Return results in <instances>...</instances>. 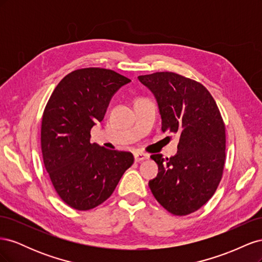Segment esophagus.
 <instances>
[{
  "label": "esophagus",
  "mask_w": 262,
  "mask_h": 262,
  "mask_svg": "<svg viewBox=\"0 0 262 262\" xmlns=\"http://www.w3.org/2000/svg\"><path fill=\"white\" fill-rule=\"evenodd\" d=\"M147 157H148V155L144 154V153H140V152L134 153V161L136 162H142V161L146 160Z\"/></svg>",
  "instance_id": "obj_1"
}]
</instances>
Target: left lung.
I'll return each mask as SVG.
<instances>
[{"instance_id": "left-lung-1", "label": "left lung", "mask_w": 262, "mask_h": 262, "mask_svg": "<svg viewBox=\"0 0 262 262\" xmlns=\"http://www.w3.org/2000/svg\"><path fill=\"white\" fill-rule=\"evenodd\" d=\"M154 94L162 131L179 134L178 152L150 158L158 165L148 186L173 215H188L207 203L222 179L225 164V124L210 92L199 82L172 72L140 75Z\"/></svg>"}]
</instances>
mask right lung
Here are the masks:
<instances>
[{"instance_id":"right-lung-1","label":"right lung","mask_w":262,"mask_h":262,"mask_svg":"<svg viewBox=\"0 0 262 262\" xmlns=\"http://www.w3.org/2000/svg\"><path fill=\"white\" fill-rule=\"evenodd\" d=\"M129 82L113 70H75L62 78L45 108V167L59 196L75 210H91L106 201L133 164L130 152L91 143V129L104 119L114 94Z\"/></svg>"}]
</instances>
